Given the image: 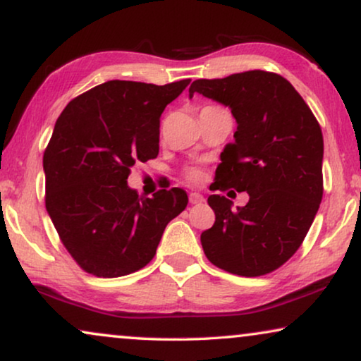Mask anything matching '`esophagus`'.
<instances>
[{"instance_id":"esophagus-1","label":"esophagus","mask_w":361,"mask_h":361,"mask_svg":"<svg viewBox=\"0 0 361 361\" xmlns=\"http://www.w3.org/2000/svg\"><path fill=\"white\" fill-rule=\"evenodd\" d=\"M203 201H204L203 195L196 193V191H191V193H190V203L191 204H200V203H203Z\"/></svg>"}]
</instances>
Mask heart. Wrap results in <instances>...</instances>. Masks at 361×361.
Segmentation results:
<instances>
[{"label":"heart","mask_w":361,"mask_h":361,"mask_svg":"<svg viewBox=\"0 0 361 361\" xmlns=\"http://www.w3.org/2000/svg\"><path fill=\"white\" fill-rule=\"evenodd\" d=\"M186 175H188L191 181H200L201 180V171L198 170V168H190Z\"/></svg>","instance_id":"obj_1"}]
</instances>
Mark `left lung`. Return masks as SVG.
I'll list each match as a JSON object with an SVG mask.
<instances>
[{
  "mask_svg": "<svg viewBox=\"0 0 361 361\" xmlns=\"http://www.w3.org/2000/svg\"><path fill=\"white\" fill-rule=\"evenodd\" d=\"M198 92L229 107L238 128L221 153L216 190L247 191L246 206L221 195L208 204L216 221L201 233L214 266L244 277L276 271L300 247L319 211L324 137L300 94L282 75L247 71L224 79H198Z\"/></svg>",
  "mask_w": 361,
  "mask_h": 361,
  "instance_id": "left-lung-1",
  "label": "left lung"
}]
</instances>
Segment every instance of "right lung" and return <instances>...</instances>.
Here are the masks:
<instances>
[{
  "label": "right lung",
  "mask_w": 361,
  "mask_h": 361,
  "mask_svg": "<svg viewBox=\"0 0 361 361\" xmlns=\"http://www.w3.org/2000/svg\"><path fill=\"white\" fill-rule=\"evenodd\" d=\"M190 84L107 80L71 100L44 152L46 209L85 272L127 276L155 256L166 224L188 204L181 188L138 196L130 168L158 155L160 117Z\"/></svg>",
  "instance_id": "right-lung-1"
}]
</instances>
